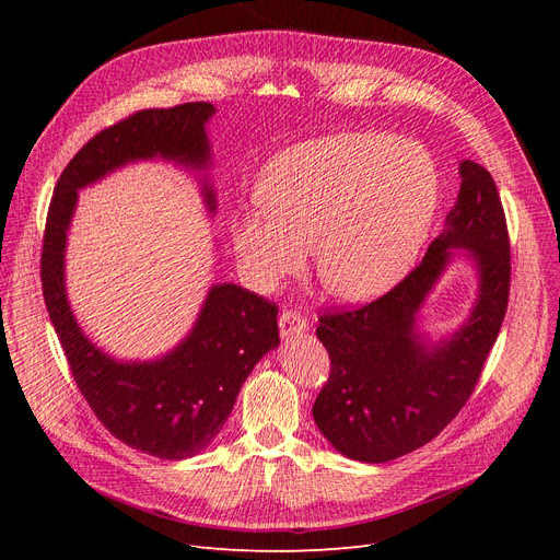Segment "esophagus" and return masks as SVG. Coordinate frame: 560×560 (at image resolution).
I'll return each mask as SVG.
<instances>
[{
  "label": "esophagus",
  "instance_id": "obj_1",
  "mask_svg": "<svg viewBox=\"0 0 560 560\" xmlns=\"http://www.w3.org/2000/svg\"><path fill=\"white\" fill-rule=\"evenodd\" d=\"M308 329V319L295 311H283L279 315V331L283 338L292 336V334H302Z\"/></svg>",
  "mask_w": 560,
  "mask_h": 560
}]
</instances>
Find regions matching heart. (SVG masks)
<instances>
[{"instance_id": "1", "label": "heart", "mask_w": 560, "mask_h": 560, "mask_svg": "<svg viewBox=\"0 0 560 560\" xmlns=\"http://www.w3.org/2000/svg\"><path fill=\"white\" fill-rule=\"evenodd\" d=\"M265 209L235 213L233 249L260 292L295 275L313 245L319 281L345 300L388 290L422 249L438 172L422 144L342 131L292 144L260 176Z\"/></svg>"}]
</instances>
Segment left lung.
Returning <instances> with one entry per match:
<instances>
[{
  "label": "left lung",
  "mask_w": 560,
  "mask_h": 560,
  "mask_svg": "<svg viewBox=\"0 0 560 560\" xmlns=\"http://www.w3.org/2000/svg\"><path fill=\"white\" fill-rule=\"evenodd\" d=\"M460 190L422 262L378 300L319 317L331 374L313 404L317 429L347 458L386 463L431 443L465 406L502 329L511 290V243L490 172L458 165ZM470 252L480 277L474 313L447 339L417 331V313L448 264Z\"/></svg>",
  "instance_id": "8db88e82"
}]
</instances>
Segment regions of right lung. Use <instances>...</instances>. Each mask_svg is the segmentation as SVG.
<instances>
[{"label":"right lung","mask_w":560,"mask_h":560,"mask_svg":"<svg viewBox=\"0 0 560 560\" xmlns=\"http://www.w3.org/2000/svg\"><path fill=\"white\" fill-rule=\"evenodd\" d=\"M215 106L190 102L138 110L88 140L63 170L49 203L43 298L72 376L97 420L125 445L165 460L199 454L220 433L254 365L279 345L277 304L235 285H211L192 331L156 361H115L77 325L66 292V245L77 192L133 161L163 159L206 170V122ZM215 213V190L201 182Z\"/></svg>","instance_id":"1"}]
</instances>
